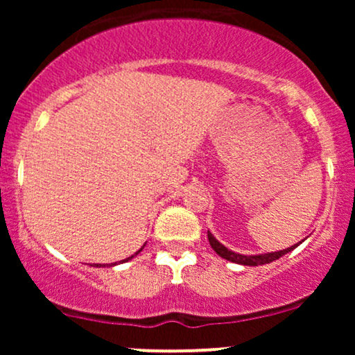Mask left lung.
I'll return each mask as SVG.
<instances>
[{
    "mask_svg": "<svg viewBox=\"0 0 355 355\" xmlns=\"http://www.w3.org/2000/svg\"><path fill=\"white\" fill-rule=\"evenodd\" d=\"M207 237H209V242L211 248H214L217 254L222 257V259L225 260H230V262L234 263H240V266H250V267H257V266H263V263H270L274 262V260L280 259V257L287 254V252L294 250V248L299 245V243H295V245L285 248V250H279V252H268V254H260V255H242V254H235V252H232L227 248L225 245H222V243L218 242L217 239L214 237V235L210 234V232H207Z\"/></svg>",
    "mask_w": 355,
    "mask_h": 355,
    "instance_id": "1",
    "label": "left lung"
}]
</instances>
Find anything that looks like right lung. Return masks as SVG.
<instances>
[{"instance_id": "right-lung-1", "label": "right lung", "mask_w": 355, "mask_h": 355, "mask_svg": "<svg viewBox=\"0 0 355 355\" xmlns=\"http://www.w3.org/2000/svg\"><path fill=\"white\" fill-rule=\"evenodd\" d=\"M138 252H141V248H140V250H138ZM138 252H137V254H138ZM135 254V255H137ZM135 255H132V257H128V259H125V260H121V262H128V260L130 259H133V257H135ZM113 266H115V263H113ZM95 267H105V266H101V263H95Z\"/></svg>"}]
</instances>
